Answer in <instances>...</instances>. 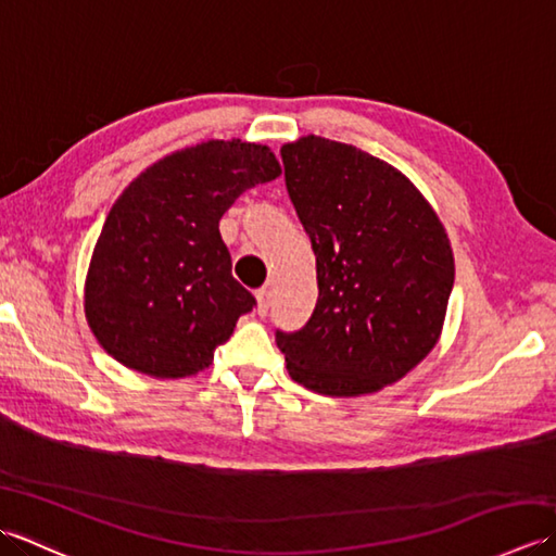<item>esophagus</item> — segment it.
<instances>
[{
	"mask_svg": "<svg viewBox=\"0 0 556 556\" xmlns=\"http://www.w3.org/2000/svg\"><path fill=\"white\" fill-rule=\"evenodd\" d=\"M269 303H271V289L269 287L257 289V293H255V311H257V315H265L269 311Z\"/></svg>",
	"mask_w": 556,
	"mask_h": 556,
	"instance_id": "esophagus-1",
	"label": "esophagus"
}]
</instances>
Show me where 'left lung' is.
<instances>
[{
	"instance_id": "8db88e82",
	"label": "left lung",
	"mask_w": 556,
	"mask_h": 556,
	"mask_svg": "<svg viewBox=\"0 0 556 556\" xmlns=\"http://www.w3.org/2000/svg\"><path fill=\"white\" fill-rule=\"evenodd\" d=\"M281 160L320 287L308 325L277 334L287 370L325 396L380 392L442 337L452 241L416 184L356 146L308 134Z\"/></svg>"
}]
</instances>
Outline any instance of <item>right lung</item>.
Masks as SVG:
<instances>
[{
    "instance_id": "add662e5",
    "label": "right lung",
    "mask_w": 556,
    "mask_h": 556,
    "mask_svg": "<svg viewBox=\"0 0 556 556\" xmlns=\"http://www.w3.org/2000/svg\"><path fill=\"white\" fill-rule=\"evenodd\" d=\"M279 174L267 146L210 138L150 164L124 188L83 289L90 332L114 361L157 380L210 368L255 303L231 277L219 219L243 191Z\"/></svg>"
}]
</instances>
